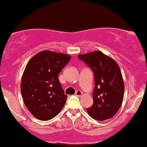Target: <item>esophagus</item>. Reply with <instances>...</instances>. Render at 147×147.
Wrapping results in <instances>:
<instances>
[{
	"mask_svg": "<svg viewBox=\"0 0 147 147\" xmlns=\"http://www.w3.org/2000/svg\"><path fill=\"white\" fill-rule=\"evenodd\" d=\"M75 95L76 96H77V97H81V96L82 95V92L81 90H77Z\"/></svg>",
	"mask_w": 147,
	"mask_h": 147,
	"instance_id": "1",
	"label": "esophagus"
}]
</instances>
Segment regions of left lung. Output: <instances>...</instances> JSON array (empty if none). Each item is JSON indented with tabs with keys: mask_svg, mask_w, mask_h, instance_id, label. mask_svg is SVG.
Here are the masks:
<instances>
[{
	"mask_svg": "<svg viewBox=\"0 0 147 147\" xmlns=\"http://www.w3.org/2000/svg\"><path fill=\"white\" fill-rule=\"evenodd\" d=\"M78 59L94 75L93 104L87 109L88 113L99 121L113 117L121 107L124 97V81L119 65L100 51L79 55Z\"/></svg>",
	"mask_w": 147,
	"mask_h": 147,
	"instance_id": "8db88e82",
	"label": "left lung"
}]
</instances>
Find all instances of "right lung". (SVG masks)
<instances>
[{
	"mask_svg": "<svg viewBox=\"0 0 147 147\" xmlns=\"http://www.w3.org/2000/svg\"><path fill=\"white\" fill-rule=\"evenodd\" d=\"M70 58V55L45 50L27 64L21 79V94L27 109L37 119L55 117L66 102L58 76Z\"/></svg>",
	"mask_w": 147,
	"mask_h": 147,
	"instance_id": "1",
	"label": "right lung"
}]
</instances>
